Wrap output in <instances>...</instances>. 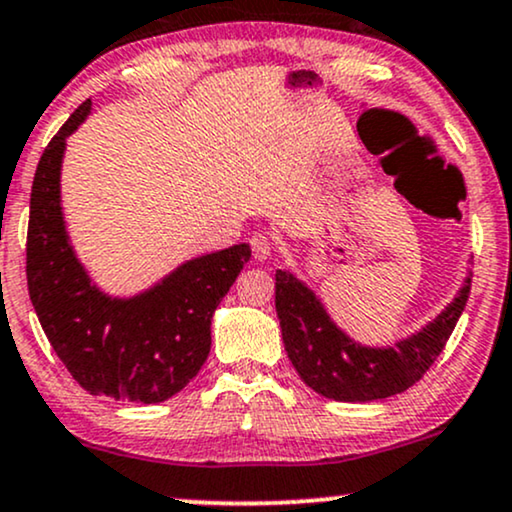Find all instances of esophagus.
I'll return each mask as SVG.
<instances>
[{
    "label": "esophagus",
    "mask_w": 512,
    "mask_h": 512,
    "mask_svg": "<svg viewBox=\"0 0 512 512\" xmlns=\"http://www.w3.org/2000/svg\"><path fill=\"white\" fill-rule=\"evenodd\" d=\"M250 248H252V257H255L257 262H264L269 255H272V240L264 236V233H255V236L250 238Z\"/></svg>",
    "instance_id": "obj_1"
}]
</instances>
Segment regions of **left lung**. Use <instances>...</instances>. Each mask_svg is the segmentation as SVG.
Segmentation results:
<instances>
[{"label":"left lung","mask_w":512,"mask_h":512,"mask_svg":"<svg viewBox=\"0 0 512 512\" xmlns=\"http://www.w3.org/2000/svg\"><path fill=\"white\" fill-rule=\"evenodd\" d=\"M472 272L453 303L434 322L396 346L369 348L336 326L322 300L291 272H276V315L283 346L300 379L319 396L341 403H369L403 393L424 377L463 315Z\"/></svg>","instance_id":"left-lung-1"}]
</instances>
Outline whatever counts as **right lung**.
<instances>
[{
  "label": "right lung",
  "instance_id": "1",
  "mask_svg": "<svg viewBox=\"0 0 512 512\" xmlns=\"http://www.w3.org/2000/svg\"><path fill=\"white\" fill-rule=\"evenodd\" d=\"M83 102L42 152L30 193L28 293L54 353L92 396L162 403L205 365L212 315L229 293L250 245L183 262L133 298H112L90 281L61 214L66 138L88 119Z\"/></svg>",
  "mask_w": 512,
  "mask_h": 512
}]
</instances>
